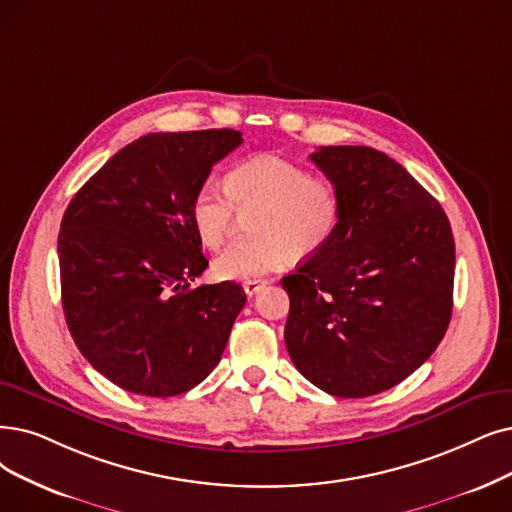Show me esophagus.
<instances>
[{
    "label": "esophagus",
    "instance_id": "esophagus-1",
    "mask_svg": "<svg viewBox=\"0 0 512 512\" xmlns=\"http://www.w3.org/2000/svg\"><path fill=\"white\" fill-rule=\"evenodd\" d=\"M264 285H267V281H262V279H256V281H245V283H243V290H245V294H248V296L252 298V296H256V294L264 288Z\"/></svg>",
    "mask_w": 512,
    "mask_h": 512
}]
</instances>
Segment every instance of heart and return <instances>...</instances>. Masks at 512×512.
<instances>
[{
    "instance_id": "obj_1",
    "label": "heart",
    "mask_w": 512,
    "mask_h": 512,
    "mask_svg": "<svg viewBox=\"0 0 512 512\" xmlns=\"http://www.w3.org/2000/svg\"><path fill=\"white\" fill-rule=\"evenodd\" d=\"M224 191L201 187L191 201L199 241L216 252L235 231L236 214L252 216V241L237 243L214 260L222 281H256L290 264L294 256L319 254L342 222V193L330 178L277 155L245 159L229 170Z\"/></svg>"
}]
</instances>
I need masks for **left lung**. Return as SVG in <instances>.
<instances>
[{"label": "left lung", "instance_id": "1", "mask_svg": "<svg viewBox=\"0 0 512 512\" xmlns=\"http://www.w3.org/2000/svg\"><path fill=\"white\" fill-rule=\"evenodd\" d=\"M315 166L342 193L334 239L281 279L285 346L321 391L361 399L435 353L452 319L456 248L439 201L372 147H321Z\"/></svg>", "mask_w": 512, "mask_h": 512}]
</instances>
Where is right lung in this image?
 Returning a JSON list of instances; mask_svg holds the SVG:
<instances>
[{"mask_svg":"<svg viewBox=\"0 0 512 512\" xmlns=\"http://www.w3.org/2000/svg\"><path fill=\"white\" fill-rule=\"evenodd\" d=\"M237 130L155 132L117 151L60 222L69 332L96 372L145 397L191 391L218 365L245 304L235 281L189 285L208 267L191 201Z\"/></svg>","mask_w":512,"mask_h":512,"instance_id":"1","label":"right lung"}]
</instances>
